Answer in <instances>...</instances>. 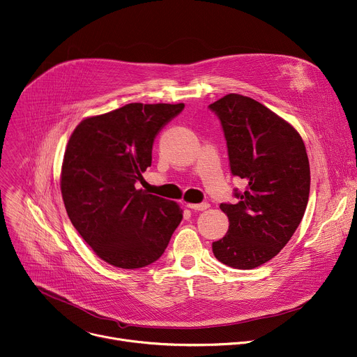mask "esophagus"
Masks as SVG:
<instances>
[{"label":"esophagus","instance_id":"34e87169","mask_svg":"<svg viewBox=\"0 0 357 357\" xmlns=\"http://www.w3.org/2000/svg\"><path fill=\"white\" fill-rule=\"evenodd\" d=\"M186 206L193 211H205L209 208L208 204H186Z\"/></svg>","mask_w":357,"mask_h":357}]
</instances>
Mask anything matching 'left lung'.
<instances>
[{"label": "left lung", "instance_id": "8db88e82", "mask_svg": "<svg viewBox=\"0 0 357 357\" xmlns=\"http://www.w3.org/2000/svg\"><path fill=\"white\" fill-rule=\"evenodd\" d=\"M209 108L218 114L234 175L248 182L239 202L220 204L229 229L212 243L219 262L253 269L275 257L305 215L310 190L306 146L294 125L249 96L228 93Z\"/></svg>", "mask_w": 357, "mask_h": 357}]
</instances>
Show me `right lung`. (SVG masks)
Wrapping results in <instances>:
<instances>
[{
	"label": "right lung",
	"mask_w": 357,
	"mask_h": 357,
	"mask_svg": "<svg viewBox=\"0 0 357 357\" xmlns=\"http://www.w3.org/2000/svg\"><path fill=\"white\" fill-rule=\"evenodd\" d=\"M183 104L123 105L82 119L63 153L61 193L74 228L104 262L151 265L182 220L181 206L135 188L151 167L155 135Z\"/></svg>",
	"instance_id": "1"
}]
</instances>
